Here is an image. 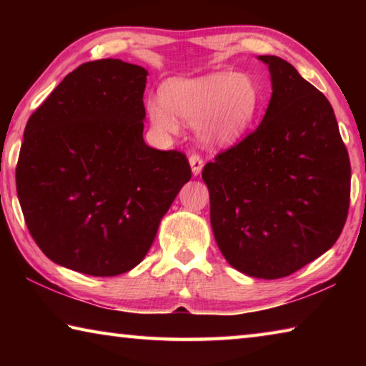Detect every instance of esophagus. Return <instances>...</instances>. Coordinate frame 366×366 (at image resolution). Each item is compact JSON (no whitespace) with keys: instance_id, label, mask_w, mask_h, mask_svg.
<instances>
[{"instance_id":"esophagus-1","label":"esophagus","mask_w":366,"mask_h":366,"mask_svg":"<svg viewBox=\"0 0 366 366\" xmlns=\"http://www.w3.org/2000/svg\"><path fill=\"white\" fill-rule=\"evenodd\" d=\"M189 163H190V168H192V174L198 176L203 169V159L198 157V154H192L189 158Z\"/></svg>"}]
</instances>
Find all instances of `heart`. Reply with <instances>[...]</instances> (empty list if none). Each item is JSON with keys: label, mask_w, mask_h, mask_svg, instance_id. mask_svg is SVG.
I'll list each match as a JSON object with an SVG mask.
<instances>
[{"label": "heart", "mask_w": 366, "mask_h": 366, "mask_svg": "<svg viewBox=\"0 0 366 366\" xmlns=\"http://www.w3.org/2000/svg\"><path fill=\"white\" fill-rule=\"evenodd\" d=\"M161 102L147 103L153 129L163 135L179 131V119L195 124L203 144H234L255 117L258 90L244 74L214 72L195 79H171L159 90Z\"/></svg>", "instance_id": "obj_1"}]
</instances>
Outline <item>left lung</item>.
<instances>
[{"label":"left lung","mask_w":366,"mask_h":366,"mask_svg":"<svg viewBox=\"0 0 366 366\" xmlns=\"http://www.w3.org/2000/svg\"><path fill=\"white\" fill-rule=\"evenodd\" d=\"M272 94L257 131L205 164L209 221L222 257L280 280L336 244L350 202V161L327 98L292 64L258 56Z\"/></svg>","instance_id":"obj_1"}]
</instances>
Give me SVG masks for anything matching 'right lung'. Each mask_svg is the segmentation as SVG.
<instances>
[{"label": "right lung", "instance_id": "obj_1", "mask_svg": "<svg viewBox=\"0 0 366 366\" xmlns=\"http://www.w3.org/2000/svg\"><path fill=\"white\" fill-rule=\"evenodd\" d=\"M147 76L121 59L90 61L27 122L17 197L36 245L64 268L90 276L135 268L190 181L184 153L145 144Z\"/></svg>", "mask_w": 366, "mask_h": 366}]
</instances>
